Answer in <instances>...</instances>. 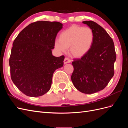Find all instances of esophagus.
<instances>
[{"label":"esophagus","mask_w":128,"mask_h":128,"mask_svg":"<svg viewBox=\"0 0 128 128\" xmlns=\"http://www.w3.org/2000/svg\"><path fill=\"white\" fill-rule=\"evenodd\" d=\"M70 62H71V60L69 59V58H65V59L64 61V64H67L70 63Z\"/></svg>","instance_id":"obj_1"}]
</instances>
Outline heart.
<instances>
[{
    "mask_svg": "<svg viewBox=\"0 0 128 128\" xmlns=\"http://www.w3.org/2000/svg\"><path fill=\"white\" fill-rule=\"evenodd\" d=\"M94 38V32L89 27L72 26L60 34L59 40H56L54 47L62 52L69 48L72 56L80 58L90 51Z\"/></svg>",
    "mask_w": 128,
    "mask_h": 128,
    "instance_id": "1",
    "label": "heart"
}]
</instances>
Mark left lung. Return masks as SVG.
I'll return each instance as SVG.
<instances>
[{
    "label": "left lung",
    "mask_w": 128,
    "mask_h": 128,
    "mask_svg": "<svg viewBox=\"0 0 128 128\" xmlns=\"http://www.w3.org/2000/svg\"><path fill=\"white\" fill-rule=\"evenodd\" d=\"M83 23L93 30L94 42L86 56L74 60L71 79L77 90L92 94L103 90L113 77L116 57L113 40L106 31L92 21Z\"/></svg>",
    "instance_id": "1"
}]
</instances>
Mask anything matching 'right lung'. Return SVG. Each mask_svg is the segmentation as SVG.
<instances>
[{
    "mask_svg": "<svg viewBox=\"0 0 128 128\" xmlns=\"http://www.w3.org/2000/svg\"><path fill=\"white\" fill-rule=\"evenodd\" d=\"M62 27L58 22H35L15 39L9 61L11 79L26 96L36 97L47 93L54 72L64 66V56H54L52 52Z\"/></svg>",
    "mask_w": 128,
    "mask_h": 128,
    "instance_id": "add662e5",
    "label": "right lung"
}]
</instances>
